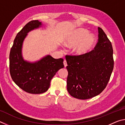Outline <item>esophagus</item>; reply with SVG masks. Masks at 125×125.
Instances as JSON below:
<instances>
[{
	"label": "esophagus",
	"mask_w": 125,
	"mask_h": 125,
	"mask_svg": "<svg viewBox=\"0 0 125 125\" xmlns=\"http://www.w3.org/2000/svg\"><path fill=\"white\" fill-rule=\"evenodd\" d=\"M63 64H64V67H66L67 65V61L66 60H64V61H63Z\"/></svg>",
	"instance_id": "esophagus-1"
}]
</instances>
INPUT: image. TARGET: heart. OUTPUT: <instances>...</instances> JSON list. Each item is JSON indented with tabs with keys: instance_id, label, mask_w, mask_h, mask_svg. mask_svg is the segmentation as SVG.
<instances>
[{
	"instance_id": "obj_1",
	"label": "heart",
	"mask_w": 125,
	"mask_h": 125,
	"mask_svg": "<svg viewBox=\"0 0 125 125\" xmlns=\"http://www.w3.org/2000/svg\"><path fill=\"white\" fill-rule=\"evenodd\" d=\"M95 37L93 34H89L87 30L79 28L68 33L64 42L67 46H73L78 44L75 48V52L83 54L92 49L95 44Z\"/></svg>"
}]
</instances>
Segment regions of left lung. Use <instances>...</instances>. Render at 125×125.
<instances>
[{
	"label": "left lung",
	"mask_w": 125,
	"mask_h": 125,
	"mask_svg": "<svg viewBox=\"0 0 125 125\" xmlns=\"http://www.w3.org/2000/svg\"><path fill=\"white\" fill-rule=\"evenodd\" d=\"M94 49L79 55H66L67 90L74 98L88 99L105 89L114 69L113 49L102 29L98 27Z\"/></svg>",
	"instance_id": "left-lung-1"
}]
</instances>
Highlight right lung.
I'll return each instance as SVG.
<instances>
[{"label":"right lung","mask_w":125,"mask_h":125,"mask_svg":"<svg viewBox=\"0 0 125 125\" xmlns=\"http://www.w3.org/2000/svg\"><path fill=\"white\" fill-rule=\"evenodd\" d=\"M41 25V22L38 20H32L25 25L14 39L9 55L10 73L12 80L21 89L31 94L46 92L57 72L64 67L63 58L54 59L50 55L33 63L23 60V41L30 31Z\"/></svg>","instance_id":"add662e5"}]
</instances>
